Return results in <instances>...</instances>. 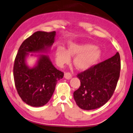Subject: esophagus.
<instances>
[{
  "instance_id": "1",
  "label": "esophagus",
  "mask_w": 133,
  "mask_h": 133,
  "mask_svg": "<svg viewBox=\"0 0 133 133\" xmlns=\"http://www.w3.org/2000/svg\"><path fill=\"white\" fill-rule=\"evenodd\" d=\"M71 77H72V76H71V74L70 73L67 72L64 74V78H65V79H67V80L71 79Z\"/></svg>"
}]
</instances>
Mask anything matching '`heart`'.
I'll return each mask as SVG.
<instances>
[{"label":"heart","instance_id":"obj_1","mask_svg":"<svg viewBox=\"0 0 133 133\" xmlns=\"http://www.w3.org/2000/svg\"><path fill=\"white\" fill-rule=\"evenodd\" d=\"M75 56L73 60L75 66L79 70H86L99 62L102 57V51L94 44L74 43L69 44L67 50L61 46L56 49V62L60 66L68 63L70 57Z\"/></svg>","mask_w":133,"mask_h":133}]
</instances>
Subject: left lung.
Wrapping results in <instances>:
<instances>
[{
    "instance_id": "obj_1",
    "label": "left lung",
    "mask_w": 133,
    "mask_h": 133,
    "mask_svg": "<svg viewBox=\"0 0 133 133\" xmlns=\"http://www.w3.org/2000/svg\"><path fill=\"white\" fill-rule=\"evenodd\" d=\"M121 62L118 52L111 58L79 73V89L73 93L77 106L91 110L108 102L114 92L119 77Z\"/></svg>"
}]
</instances>
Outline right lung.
Returning a JSON list of instances; mask_svg holds the SVG:
<instances>
[{
	"mask_svg": "<svg viewBox=\"0 0 133 133\" xmlns=\"http://www.w3.org/2000/svg\"><path fill=\"white\" fill-rule=\"evenodd\" d=\"M56 35V31L35 32L23 42L16 54L14 66L15 85L22 100L31 107L47 104L54 93L57 82L64 76L53 66L47 55H37V63L32 67L26 63L29 53L49 51Z\"/></svg>",
	"mask_w": 133,
	"mask_h": 133,
	"instance_id": "obj_1",
	"label": "right lung"
}]
</instances>
